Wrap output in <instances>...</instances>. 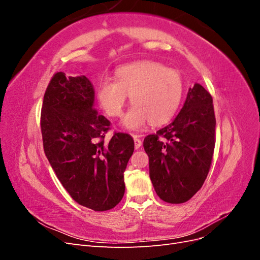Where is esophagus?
<instances>
[{"label":"esophagus","mask_w":260,"mask_h":260,"mask_svg":"<svg viewBox=\"0 0 260 260\" xmlns=\"http://www.w3.org/2000/svg\"><path fill=\"white\" fill-rule=\"evenodd\" d=\"M133 140H135V147H136V149L140 148L141 145H142V141L139 139L138 136H133Z\"/></svg>","instance_id":"1"}]
</instances>
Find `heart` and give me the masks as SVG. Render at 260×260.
Returning <instances> with one entry per match:
<instances>
[{
  "instance_id": "heart-1",
  "label": "heart",
  "mask_w": 260,
  "mask_h": 260,
  "mask_svg": "<svg viewBox=\"0 0 260 260\" xmlns=\"http://www.w3.org/2000/svg\"><path fill=\"white\" fill-rule=\"evenodd\" d=\"M183 89L182 77L176 70L156 61H137L118 68L115 81L109 78L102 80L96 98L108 116L119 117L129 95L133 106L121 125L138 131L148 121L153 125L169 121L178 111Z\"/></svg>"
}]
</instances>
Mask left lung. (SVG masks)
I'll use <instances>...</instances> for the list:
<instances>
[{"mask_svg":"<svg viewBox=\"0 0 260 260\" xmlns=\"http://www.w3.org/2000/svg\"><path fill=\"white\" fill-rule=\"evenodd\" d=\"M215 129L212 98L195 83L174 121L144 139L149 178L162 201L184 203L202 187L214 155Z\"/></svg>","mask_w":260,"mask_h":260,"instance_id":"8db88e82","label":"left lung"}]
</instances>
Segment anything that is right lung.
<instances>
[{
    "mask_svg": "<svg viewBox=\"0 0 260 260\" xmlns=\"http://www.w3.org/2000/svg\"><path fill=\"white\" fill-rule=\"evenodd\" d=\"M94 102L85 76L55 74L44 94L41 131L44 153L69 195L86 208L105 211L123 198V172L135 142L127 133H115L105 143L111 122Z\"/></svg>",
    "mask_w": 260,
    "mask_h": 260,
    "instance_id": "right-lung-1",
    "label": "right lung"
}]
</instances>
